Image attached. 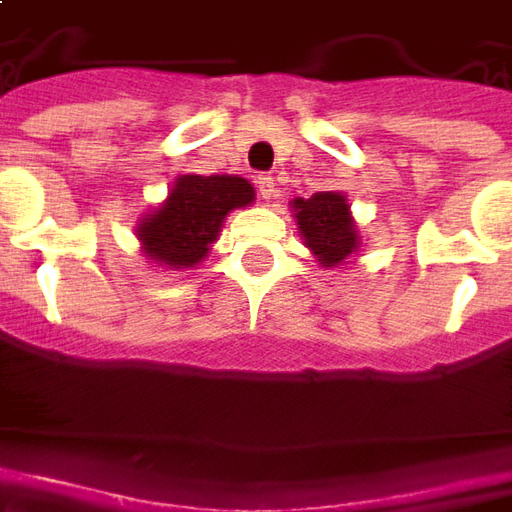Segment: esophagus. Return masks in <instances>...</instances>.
Returning <instances> with one entry per match:
<instances>
[{
  "label": "esophagus",
  "mask_w": 512,
  "mask_h": 512,
  "mask_svg": "<svg viewBox=\"0 0 512 512\" xmlns=\"http://www.w3.org/2000/svg\"><path fill=\"white\" fill-rule=\"evenodd\" d=\"M257 189H260V198L263 200L276 198V184L271 176H257Z\"/></svg>",
  "instance_id": "1"
}]
</instances>
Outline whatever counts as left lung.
Returning <instances> with one entry per match:
<instances>
[{
	"label": "left lung",
	"instance_id": "1",
	"mask_svg": "<svg viewBox=\"0 0 512 512\" xmlns=\"http://www.w3.org/2000/svg\"><path fill=\"white\" fill-rule=\"evenodd\" d=\"M290 208L304 244L323 268L344 266L361 249V233L344 192H314L312 198H295Z\"/></svg>",
	"mask_w": 512,
	"mask_h": 512
}]
</instances>
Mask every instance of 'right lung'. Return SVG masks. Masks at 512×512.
Here are the masks:
<instances>
[{"mask_svg": "<svg viewBox=\"0 0 512 512\" xmlns=\"http://www.w3.org/2000/svg\"><path fill=\"white\" fill-rule=\"evenodd\" d=\"M255 203V187L241 176H179L168 198L135 225L140 252L170 271L198 268L222 233L230 211Z\"/></svg>", "mask_w": 512, "mask_h": 512, "instance_id": "1", "label": "right lung"}]
</instances>
